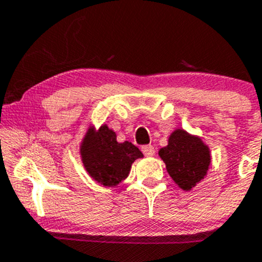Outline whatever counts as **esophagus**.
Here are the masks:
<instances>
[{
    "instance_id": "obj_1",
    "label": "esophagus",
    "mask_w": 262,
    "mask_h": 262,
    "mask_svg": "<svg viewBox=\"0 0 262 262\" xmlns=\"http://www.w3.org/2000/svg\"><path fill=\"white\" fill-rule=\"evenodd\" d=\"M141 151L144 152L145 156H154L155 155V149H154L152 145H144V146L141 147Z\"/></svg>"
}]
</instances>
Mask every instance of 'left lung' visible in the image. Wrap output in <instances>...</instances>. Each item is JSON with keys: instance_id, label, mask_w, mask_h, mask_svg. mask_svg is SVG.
Returning <instances> with one entry per match:
<instances>
[{"instance_id": "obj_1", "label": "left lung", "mask_w": 262, "mask_h": 262, "mask_svg": "<svg viewBox=\"0 0 262 262\" xmlns=\"http://www.w3.org/2000/svg\"><path fill=\"white\" fill-rule=\"evenodd\" d=\"M159 156L175 184L190 190L207 175L211 165L209 147L198 136L177 128L169 136L168 145L159 150Z\"/></svg>"}]
</instances>
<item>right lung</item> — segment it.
Returning a JSON list of instances; mask_svg holds the SVG:
<instances>
[{
  "label": "right lung",
  "mask_w": 262,
  "mask_h": 262,
  "mask_svg": "<svg viewBox=\"0 0 262 262\" xmlns=\"http://www.w3.org/2000/svg\"><path fill=\"white\" fill-rule=\"evenodd\" d=\"M80 156L88 174L104 187H116L128 177L131 165L142 152L131 142H117L115 131L103 125L88 128L80 144Z\"/></svg>",
  "instance_id": "1"
}]
</instances>
